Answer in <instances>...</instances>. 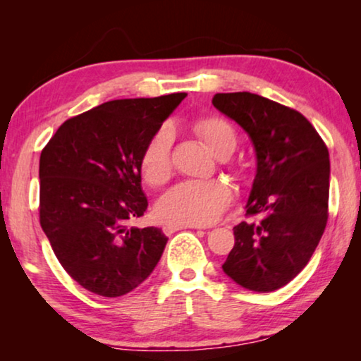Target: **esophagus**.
Listing matches in <instances>:
<instances>
[{
	"label": "esophagus",
	"mask_w": 361,
	"mask_h": 361,
	"mask_svg": "<svg viewBox=\"0 0 361 361\" xmlns=\"http://www.w3.org/2000/svg\"><path fill=\"white\" fill-rule=\"evenodd\" d=\"M181 229H199V226H180V224H167V226H164V232H166L167 235H172L173 232L181 231Z\"/></svg>",
	"instance_id": "1"
}]
</instances>
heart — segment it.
<instances>
[{
	"instance_id": "1",
	"label": "heart",
	"mask_w": 361,
	"mask_h": 361,
	"mask_svg": "<svg viewBox=\"0 0 361 361\" xmlns=\"http://www.w3.org/2000/svg\"><path fill=\"white\" fill-rule=\"evenodd\" d=\"M207 146L218 154L229 146H235V132L231 124L218 119H204L197 124ZM173 142V129L164 124L152 133L142 154V172L149 185H162L172 172L170 149ZM232 199V191L219 180H188L181 181L157 200L156 213L159 219L169 224L207 226L215 223Z\"/></svg>"
}]
</instances>
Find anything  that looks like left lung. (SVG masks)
<instances>
[{
    "mask_svg": "<svg viewBox=\"0 0 361 361\" xmlns=\"http://www.w3.org/2000/svg\"><path fill=\"white\" fill-rule=\"evenodd\" d=\"M212 103L252 140L256 173L245 209L261 215L235 226L223 271L247 290L276 291L302 271L325 231L328 148L301 113L266 97L216 94Z\"/></svg>",
    "mask_w": 361,
    "mask_h": 361,
    "instance_id": "obj_1",
    "label": "left lung"
}]
</instances>
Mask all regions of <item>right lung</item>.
<instances>
[{
  "instance_id": "obj_1",
  "label": "right lung",
  "mask_w": 361,
  "mask_h": 361,
  "mask_svg": "<svg viewBox=\"0 0 361 361\" xmlns=\"http://www.w3.org/2000/svg\"><path fill=\"white\" fill-rule=\"evenodd\" d=\"M186 95L106 102L65 121L41 151V228L65 271L95 295H127L161 259L166 234L129 221L148 209L145 146Z\"/></svg>"
}]
</instances>
